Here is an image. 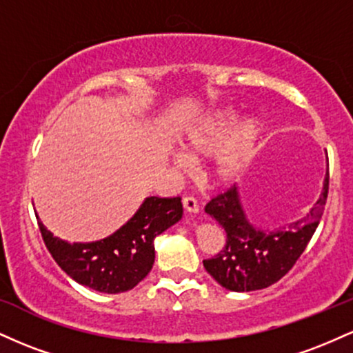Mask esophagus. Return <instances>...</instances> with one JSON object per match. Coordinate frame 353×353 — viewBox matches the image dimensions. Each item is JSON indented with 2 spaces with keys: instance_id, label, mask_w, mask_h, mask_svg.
I'll return each mask as SVG.
<instances>
[{
  "instance_id": "obj_1",
  "label": "esophagus",
  "mask_w": 353,
  "mask_h": 353,
  "mask_svg": "<svg viewBox=\"0 0 353 353\" xmlns=\"http://www.w3.org/2000/svg\"><path fill=\"white\" fill-rule=\"evenodd\" d=\"M182 204H184V209L188 210V212H199V202L196 201V197L185 196L184 199H182Z\"/></svg>"
}]
</instances>
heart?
<instances>
[{"label":"heart","instance_id":"heart-1","mask_svg":"<svg viewBox=\"0 0 353 353\" xmlns=\"http://www.w3.org/2000/svg\"><path fill=\"white\" fill-rule=\"evenodd\" d=\"M237 114L232 109H219L199 123L190 125L181 139L182 151L192 161H201L216 154L212 168L214 181L221 185L236 182L252 161L261 137V124L255 117H247L232 132ZM181 169L188 168L185 157H174Z\"/></svg>","mask_w":353,"mask_h":353}]
</instances>
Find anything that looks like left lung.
Returning a JSON list of instances; mask_svg holds the SVG:
<instances>
[{
    "mask_svg": "<svg viewBox=\"0 0 353 353\" xmlns=\"http://www.w3.org/2000/svg\"><path fill=\"white\" fill-rule=\"evenodd\" d=\"M329 194V172L319 201L303 219L287 228L264 232L252 228L239 201L236 184L205 204V212L225 230V244L217 255L205 259V270L225 289L250 292L265 289L292 269L314 236Z\"/></svg>",
    "mask_w": 353,
    "mask_h": 353,
    "instance_id": "obj_1",
    "label": "left lung"
}]
</instances>
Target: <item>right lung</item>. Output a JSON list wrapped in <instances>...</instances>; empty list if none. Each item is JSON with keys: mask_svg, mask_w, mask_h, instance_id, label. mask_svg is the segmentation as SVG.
Masks as SVG:
<instances>
[{"mask_svg": "<svg viewBox=\"0 0 353 353\" xmlns=\"http://www.w3.org/2000/svg\"><path fill=\"white\" fill-rule=\"evenodd\" d=\"M182 217L181 197H148L131 221L103 241L68 244L39 221V230L61 269L81 285L104 294L131 290L151 272L154 239Z\"/></svg>", "mask_w": 353, "mask_h": 353, "instance_id": "right-lung-1", "label": "right lung"}]
</instances>
